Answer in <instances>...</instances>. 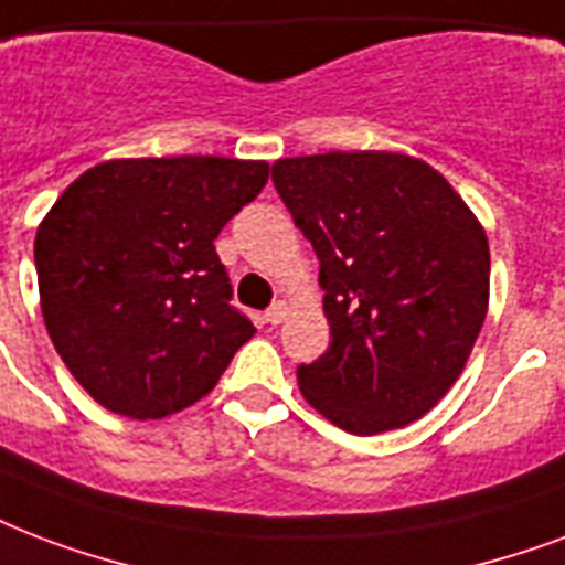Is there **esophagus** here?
Segmentation results:
<instances>
[{
    "mask_svg": "<svg viewBox=\"0 0 565 565\" xmlns=\"http://www.w3.org/2000/svg\"><path fill=\"white\" fill-rule=\"evenodd\" d=\"M287 313H290V308H287V301H275L273 308L266 311V322H269V326H278V322L287 320Z\"/></svg>",
    "mask_w": 565,
    "mask_h": 565,
    "instance_id": "esophagus-1",
    "label": "esophagus"
}]
</instances>
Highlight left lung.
<instances>
[{"instance_id":"left-lung-1","label":"left lung","mask_w":565,"mask_h":565,"mask_svg":"<svg viewBox=\"0 0 565 565\" xmlns=\"http://www.w3.org/2000/svg\"><path fill=\"white\" fill-rule=\"evenodd\" d=\"M273 183L320 257L326 355L296 370L305 399L352 436L424 417L489 311V239L424 159L331 150L278 159Z\"/></svg>"}]
</instances>
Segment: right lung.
Returning a JSON list of instances; mask_svg holds the SVG:
<instances>
[{
    "instance_id": "obj_1",
    "label": "right lung",
    "mask_w": 565,
    "mask_h": 565,
    "mask_svg": "<svg viewBox=\"0 0 565 565\" xmlns=\"http://www.w3.org/2000/svg\"><path fill=\"white\" fill-rule=\"evenodd\" d=\"M266 180L264 159H109L43 215V322L103 408L136 420L174 415L206 397L252 340L213 243Z\"/></svg>"
}]
</instances>
